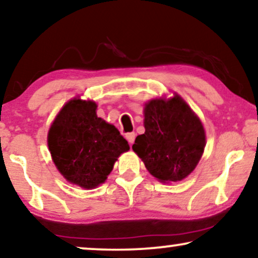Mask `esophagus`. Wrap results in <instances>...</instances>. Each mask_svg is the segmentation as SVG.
Masks as SVG:
<instances>
[{
  "mask_svg": "<svg viewBox=\"0 0 258 258\" xmlns=\"http://www.w3.org/2000/svg\"><path fill=\"white\" fill-rule=\"evenodd\" d=\"M135 137H136V134L135 133H128L125 135V139H126V141H128L130 144L134 143V141H135Z\"/></svg>",
  "mask_w": 258,
  "mask_h": 258,
  "instance_id": "obj_1",
  "label": "esophagus"
}]
</instances>
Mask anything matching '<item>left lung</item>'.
<instances>
[{
    "label": "left lung",
    "mask_w": 258,
    "mask_h": 258,
    "mask_svg": "<svg viewBox=\"0 0 258 258\" xmlns=\"http://www.w3.org/2000/svg\"><path fill=\"white\" fill-rule=\"evenodd\" d=\"M146 132L133 150L160 182L182 181L196 168L206 147L201 119L177 94L156 98L144 107Z\"/></svg>",
    "instance_id": "1"
}]
</instances>
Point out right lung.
Listing matches in <instances>:
<instances>
[{
  "instance_id": "right-lung-1",
  "label": "right lung",
  "mask_w": 258,
  "mask_h": 258,
  "mask_svg": "<svg viewBox=\"0 0 258 258\" xmlns=\"http://www.w3.org/2000/svg\"><path fill=\"white\" fill-rule=\"evenodd\" d=\"M94 101L67 102L48 133L52 161L67 181L84 189L105 182L119 155L130 149L117 129L97 117Z\"/></svg>"
}]
</instances>
